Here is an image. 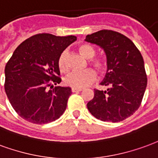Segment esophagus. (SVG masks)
I'll return each mask as SVG.
<instances>
[{"instance_id": "esophagus-1", "label": "esophagus", "mask_w": 158, "mask_h": 158, "mask_svg": "<svg viewBox=\"0 0 158 158\" xmlns=\"http://www.w3.org/2000/svg\"><path fill=\"white\" fill-rule=\"evenodd\" d=\"M81 91H82L81 88H75V87L71 88V92L72 93H78V92H81Z\"/></svg>"}]
</instances>
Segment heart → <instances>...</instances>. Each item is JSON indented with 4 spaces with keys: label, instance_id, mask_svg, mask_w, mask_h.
Masks as SVG:
<instances>
[{
    "label": "heart",
    "instance_id": "1",
    "mask_svg": "<svg viewBox=\"0 0 158 158\" xmlns=\"http://www.w3.org/2000/svg\"><path fill=\"white\" fill-rule=\"evenodd\" d=\"M79 52L87 59H92L91 64L98 70H103L104 68V62L100 59H93L96 55V50L93 46L88 44H83L79 46ZM67 50L62 51L58 58V67L61 72H66L68 70V65L66 59H67ZM96 72L88 69L84 71H71L68 73L64 78L65 83L69 87L75 88H83L90 85L92 82L96 80Z\"/></svg>",
    "mask_w": 158,
    "mask_h": 158
}]
</instances>
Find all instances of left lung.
I'll list each match as a JSON object with an SVG mask.
<instances>
[{
    "label": "left lung",
    "mask_w": 158,
    "mask_h": 158,
    "mask_svg": "<svg viewBox=\"0 0 158 158\" xmlns=\"http://www.w3.org/2000/svg\"><path fill=\"white\" fill-rule=\"evenodd\" d=\"M85 41L105 52L108 69L100 84L109 87L106 91L94 90L87 109L102 121H122L139 109L147 88L142 55L130 39L112 30L88 34Z\"/></svg>",
    "instance_id": "8db88e82"
}]
</instances>
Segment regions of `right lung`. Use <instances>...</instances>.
<instances>
[{"mask_svg": "<svg viewBox=\"0 0 158 158\" xmlns=\"http://www.w3.org/2000/svg\"><path fill=\"white\" fill-rule=\"evenodd\" d=\"M76 36L39 33L15 49L5 67V91L19 116L33 124H47L65 112L69 87H54L61 79L58 58Z\"/></svg>", "mask_w": 158, "mask_h": 158, "instance_id": "obj_1", "label": "right lung"}]
</instances>
